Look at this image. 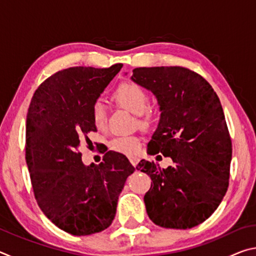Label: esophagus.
Returning <instances> with one entry per match:
<instances>
[{
    "instance_id": "34e87169",
    "label": "esophagus",
    "mask_w": 256,
    "mask_h": 256,
    "mask_svg": "<svg viewBox=\"0 0 256 256\" xmlns=\"http://www.w3.org/2000/svg\"><path fill=\"white\" fill-rule=\"evenodd\" d=\"M130 162H131L133 166H136V164L138 162V157H130Z\"/></svg>"
}]
</instances>
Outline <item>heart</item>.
I'll return each instance as SVG.
<instances>
[{
	"instance_id": "b5f03b06",
	"label": "heart",
	"mask_w": 256,
	"mask_h": 256,
	"mask_svg": "<svg viewBox=\"0 0 256 256\" xmlns=\"http://www.w3.org/2000/svg\"><path fill=\"white\" fill-rule=\"evenodd\" d=\"M112 100L116 106L124 108L136 115L138 128L149 130L158 118V110L149 105V94L144 88L134 82H123L112 94ZM92 122L99 131L107 128V110L100 102H96L92 108ZM141 146L140 138L136 136H122L110 141V148L115 152L125 156H134Z\"/></svg>"
}]
</instances>
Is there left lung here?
Masks as SVG:
<instances>
[{
    "instance_id": "8db88e82",
    "label": "left lung",
    "mask_w": 256,
    "mask_h": 256,
    "mask_svg": "<svg viewBox=\"0 0 256 256\" xmlns=\"http://www.w3.org/2000/svg\"><path fill=\"white\" fill-rule=\"evenodd\" d=\"M131 79L152 92L162 110L148 154L172 159L166 170L138 164L152 180L146 214L164 228L196 227L216 211L229 185L232 146L219 97L204 78L183 66L136 68Z\"/></svg>"
}]
</instances>
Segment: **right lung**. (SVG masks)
<instances>
[{
  "mask_svg": "<svg viewBox=\"0 0 256 256\" xmlns=\"http://www.w3.org/2000/svg\"><path fill=\"white\" fill-rule=\"evenodd\" d=\"M122 66L60 70L38 86L28 108L26 162L34 198L55 226L76 236L110 226L125 180L136 170L112 151L99 164L84 166L79 150L97 132L92 105Z\"/></svg>",
  "mask_w": 256,
  "mask_h": 256,
  "instance_id": "obj_1",
  "label": "right lung"
}]
</instances>
